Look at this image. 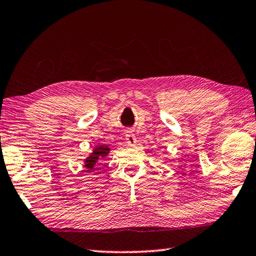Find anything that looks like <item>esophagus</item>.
<instances>
[{
  "instance_id": "obj_1",
  "label": "esophagus",
  "mask_w": 256,
  "mask_h": 256,
  "mask_svg": "<svg viewBox=\"0 0 256 256\" xmlns=\"http://www.w3.org/2000/svg\"><path fill=\"white\" fill-rule=\"evenodd\" d=\"M126 142L130 146H132V144H136V137H134V134L132 132H126Z\"/></svg>"
}]
</instances>
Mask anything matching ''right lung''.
<instances>
[{"label":"right lung","mask_w":256,"mask_h":256,"mask_svg":"<svg viewBox=\"0 0 256 256\" xmlns=\"http://www.w3.org/2000/svg\"><path fill=\"white\" fill-rule=\"evenodd\" d=\"M110 152V148L107 146V144H101V146H97L94 148L92 152L84 159V167L88 170H92L94 168L98 165L99 160L104 159L108 156V154Z\"/></svg>","instance_id":"right-lung-1"}]
</instances>
